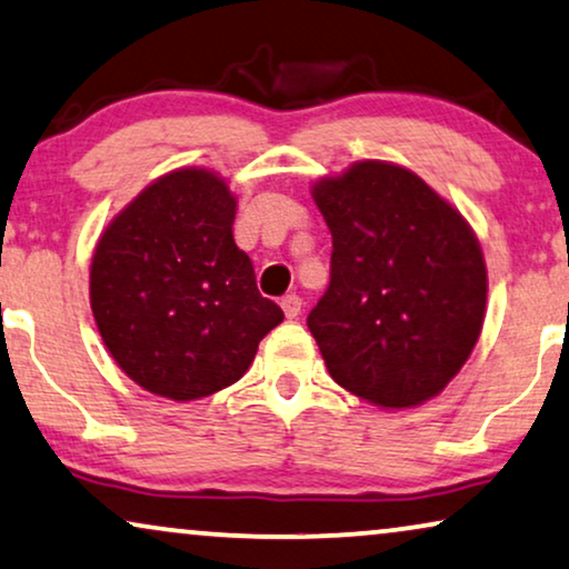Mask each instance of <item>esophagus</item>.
Wrapping results in <instances>:
<instances>
[{
  "mask_svg": "<svg viewBox=\"0 0 569 569\" xmlns=\"http://www.w3.org/2000/svg\"><path fill=\"white\" fill-rule=\"evenodd\" d=\"M300 308H302V300L298 298V295H284L282 298V310H284V316L290 318H298L300 316Z\"/></svg>",
  "mask_w": 569,
  "mask_h": 569,
  "instance_id": "34e87169",
  "label": "esophagus"
}]
</instances>
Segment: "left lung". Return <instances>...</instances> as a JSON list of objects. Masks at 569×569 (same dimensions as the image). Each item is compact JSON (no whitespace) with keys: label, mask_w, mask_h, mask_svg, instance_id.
<instances>
[{"label":"left lung","mask_w":569,"mask_h":569,"mask_svg":"<svg viewBox=\"0 0 569 569\" xmlns=\"http://www.w3.org/2000/svg\"><path fill=\"white\" fill-rule=\"evenodd\" d=\"M331 282L308 329L331 378L380 409L438 396L485 323L487 267L471 224L411 170L360 160L313 186Z\"/></svg>","instance_id":"8db88e82"}]
</instances>
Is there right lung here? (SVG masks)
Masks as SVG:
<instances>
[{
	"mask_svg": "<svg viewBox=\"0 0 569 569\" xmlns=\"http://www.w3.org/2000/svg\"><path fill=\"white\" fill-rule=\"evenodd\" d=\"M236 207L212 170H170L113 217L92 253L90 306L103 345L162 399L232 386L284 318L236 246Z\"/></svg>",
	"mask_w": 569,
	"mask_h": 569,
	"instance_id": "1",
	"label": "right lung"
}]
</instances>
